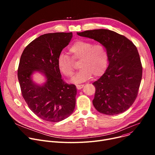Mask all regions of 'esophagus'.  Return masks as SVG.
I'll return each mask as SVG.
<instances>
[{
    "label": "esophagus",
    "instance_id": "34e87169",
    "mask_svg": "<svg viewBox=\"0 0 155 155\" xmlns=\"http://www.w3.org/2000/svg\"><path fill=\"white\" fill-rule=\"evenodd\" d=\"M84 85H77L76 87H77V88L78 89V90H80V89H82L83 87H84Z\"/></svg>",
    "mask_w": 155,
    "mask_h": 155
}]
</instances>
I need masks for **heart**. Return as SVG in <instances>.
<instances>
[{
    "label": "heart",
    "instance_id": "1",
    "mask_svg": "<svg viewBox=\"0 0 155 155\" xmlns=\"http://www.w3.org/2000/svg\"><path fill=\"white\" fill-rule=\"evenodd\" d=\"M69 54L73 60H80V70L73 77L71 81L81 83L95 77L102 75L108 65V53L105 48L100 44L94 45L87 41L79 40L73 43L68 48ZM65 53H61L58 57L57 65L59 70L67 77L73 73V60Z\"/></svg>",
    "mask_w": 155,
    "mask_h": 155
}]
</instances>
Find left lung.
<instances>
[{
	"label": "left lung",
	"instance_id": "obj_1",
	"mask_svg": "<svg viewBox=\"0 0 155 155\" xmlns=\"http://www.w3.org/2000/svg\"><path fill=\"white\" fill-rule=\"evenodd\" d=\"M77 35L98 41L108 53L106 71L92 84L95 87L94 107L110 116L126 111L134 103L142 78V65L136 46L125 36L109 29L85 31Z\"/></svg>",
	"mask_w": 155,
	"mask_h": 155
}]
</instances>
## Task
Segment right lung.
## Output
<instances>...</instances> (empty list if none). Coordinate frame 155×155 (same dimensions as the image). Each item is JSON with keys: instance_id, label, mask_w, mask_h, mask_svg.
<instances>
[{"instance_id": "right-lung-1", "label": "right lung", "mask_w": 155, "mask_h": 155, "mask_svg": "<svg viewBox=\"0 0 155 155\" xmlns=\"http://www.w3.org/2000/svg\"><path fill=\"white\" fill-rule=\"evenodd\" d=\"M72 36V32L41 35L25 48L21 56L18 76L22 97L29 109L46 121H61L75 109L76 86L64 82L57 65L58 56ZM36 72L44 76L43 84L33 80Z\"/></svg>"}]
</instances>
